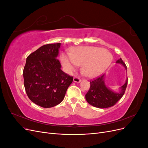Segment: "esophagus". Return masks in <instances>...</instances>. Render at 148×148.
<instances>
[{
	"label": "esophagus",
	"instance_id": "esophagus-1",
	"mask_svg": "<svg viewBox=\"0 0 148 148\" xmlns=\"http://www.w3.org/2000/svg\"><path fill=\"white\" fill-rule=\"evenodd\" d=\"M73 81L75 83H79L80 82H81V79H80L78 77H75L73 78Z\"/></svg>",
	"mask_w": 148,
	"mask_h": 148
}]
</instances>
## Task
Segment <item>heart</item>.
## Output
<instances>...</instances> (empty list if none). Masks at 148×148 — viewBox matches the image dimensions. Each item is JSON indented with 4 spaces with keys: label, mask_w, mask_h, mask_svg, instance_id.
<instances>
[{
    "label": "heart",
    "mask_w": 148,
    "mask_h": 148,
    "mask_svg": "<svg viewBox=\"0 0 148 148\" xmlns=\"http://www.w3.org/2000/svg\"><path fill=\"white\" fill-rule=\"evenodd\" d=\"M70 56H61L62 64L65 68L73 71L77 65H83V72L88 77L98 75L106 69L112 60V56L110 52L96 47H78Z\"/></svg>",
    "instance_id": "b5f03b06"
}]
</instances>
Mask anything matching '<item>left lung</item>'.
Returning <instances> with one entry per match:
<instances>
[{
    "instance_id": "8db88e82",
    "label": "left lung",
    "mask_w": 148,
    "mask_h": 148,
    "mask_svg": "<svg viewBox=\"0 0 148 148\" xmlns=\"http://www.w3.org/2000/svg\"><path fill=\"white\" fill-rule=\"evenodd\" d=\"M117 63L123 65L126 70L127 67L120 58ZM104 75H101L90 81V88L85 95L87 102L97 108H108L114 106L123 96L128 84V78L125 83L121 86L120 92H114L107 88L104 83Z\"/></svg>"
}]
</instances>
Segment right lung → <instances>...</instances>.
Here are the masks:
<instances>
[{"label": "right lung", "instance_id": "add662e5", "mask_svg": "<svg viewBox=\"0 0 148 148\" xmlns=\"http://www.w3.org/2000/svg\"><path fill=\"white\" fill-rule=\"evenodd\" d=\"M60 44H46L26 58L23 72L26 92L31 101L44 108L60 104L73 80L60 69L57 59Z\"/></svg>", "mask_w": 148, "mask_h": 148}]
</instances>
